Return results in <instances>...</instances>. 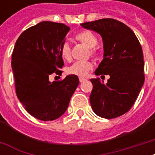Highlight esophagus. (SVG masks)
I'll list each match as a JSON object with an SVG mask.
<instances>
[{"label": "esophagus", "instance_id": "1", "mask_svg": "<svg viewBox=\"0 0 155 155\" xmlns=\"http://www.w3.org/2000/svg\"><path fill=\"white\" fill-rule=\"evenodd\" d=\"M79 80H80V82H83V81H86V79H85V78L81 77V76H80V77H79Z\"/></svg>", "mask_w": 155, "mask_h": 155}]
</instances>
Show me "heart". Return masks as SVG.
I'll use <instances>...</instances> for the list:
<instances>
[{
  "label": "heart",
  "mask_w": 155,
  "mask_h": 155,
  "mask_svg": "<svg viewBox=\"0 0 155 155\" xmlns=\"http://www.w3.org/2000/svg\"><path fill=\"white\" fill-rule=\"evenodd\" d=\"M74 38L77 41H81V43L85 45L87 47L91 48L90 53L92 55H97L98 50L94 47L98 43V39L96 35L91 31H82L77 33ZM61 54L63 59L64 60H70L71 57V50L70 45L68 43H64L61 47ZM93 67V64L90 61H75L71 66H69L67 69V71L69 74H75V75H84L91 71Z\"/></svg>",
  "instance_id": "obj_1"
}]
</instances>
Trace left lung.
<instances>
[{"label": "left lung", "mask_w": 155, "mask_h": 155, "mask_svg": "<svg viewBox=\"0 0 155 155\" xmlns=\"http://www.w3.org/2000/svg\"><path fill=\"white\" fill-rule=\"evenodd\" d=\"M102 36L104 59L96 75L109 74L104 84L100 78L91 79V107L102 118L113 119L130 110L144 82L142 47L133 31L122 22L111 18L81 24Z\"/></svg>", "instance_id": "left-lung-1"}]
</instances>
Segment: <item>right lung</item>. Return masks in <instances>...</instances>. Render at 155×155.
Instances as JSON below:
<instances>
[{
	"label": "right lung",
	"instance_id": "obj_1",
	"mask_svg": "<svg viewBox=\"0 0 155 155\" xmlns=\"http://www.w3.org/2000/svg\"><path fill=\"white\" fill-rule=\"evenodd\" d=\"M69 31L63 23L42 21L22 32L15 42L12 57L15 93L25 110L40 120L64 114L80 82L75 74L49 80L54 73L62 74L61 47Z\"/></svg>",
	"mask_w": 155,
	"mask_h": 155
}]
</instances>
